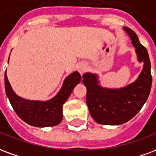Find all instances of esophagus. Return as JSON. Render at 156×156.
I'll use <instances>...</instances> for the list:
<instances>
[{"instance_id":"34e87169","label":"esophagus","mask_w":156,"mask_h":156,"mask_svg":"<svg viewBox=\"0 0 156 156\" xmlns=\"http://www.w3.org/2000/svg\"><path fill=\"white\" fill-rule=\"evenodd\" d=\"M86 66L84 63H81L78 66V71L80 72V75H83V74L86 72Z\"/></svg>"}]
</instances>
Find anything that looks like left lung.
Segmentation results:
<instances>
[{
    "mask_svg": "<svg viewBox=\"0 0 156 156\" xmlns=\"http://www.w3.org/2000/svg\"><path fill=\"white\" fill-rule=\"evenodd\" d=\"M123 29L136 48L138 61L144 63L136 80L123 88L109 89L100 86L96 74L87 72L82 76L87 90L86 104L90 115L102 125H121L131 120L143 107L151 92L152 76L148 51L140 43L134 30L126 27Z\"/></svg>",
    "mask_w": 156,
    "mask_h": 156,
    "instance_id": "obj_1",
    "label": "left lung"
}]
</instances>
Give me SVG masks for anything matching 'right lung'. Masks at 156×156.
Listing matches in <instances>:
<instances>
[{
	"instance_id": "right-lung-1",
	"label": "right lung",
	"mask_w": 156,
	"mask_h": 156,
	"mask_svg": "<svg viewBox=\"0 0 156 156\" xmlns=\"http://www.w3.org/2000/svg\"><path fill=\"white\" fill-rule=\"evenodd\" d=\"M9 62V60H8ZM81 80L79 72L75 71L65 79L57 95L46 101H30L20 97L14 92L5 72V89L11 106L26 123L38 127L57 126L63 118L62 106L77 84Z\"/></svg>"
}]
</instances>
